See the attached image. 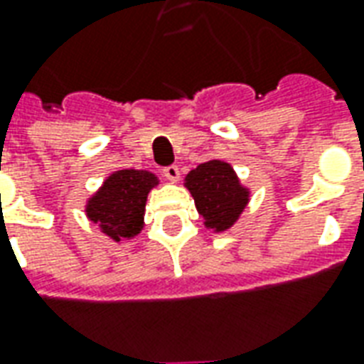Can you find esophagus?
<instances>
[{
  "label": "esophagus",
  "instance_id": "esophagus-1",
  "mask_svg": "<svg viewBox=\"0 0 364 364\" xmlns=\"http://www.w3.org/2000/svg\"><path fill=\"white\" fill-rule=\"evenodd\" d=\"M164 177L169 179V181H177V179H179V167L177 166L164 167Z\"/></svg>",
  "mask_w": 364,
  "mask_h": 364
}]
</instances>
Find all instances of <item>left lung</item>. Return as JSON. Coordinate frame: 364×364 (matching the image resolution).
Segmentation results:
<instances>
[{
    "label": "left lung",
    "instance_id": "1",
    "mask_svg": "<svg viewBox=\"0 0 364 364\" xmlns=\"http://www.w3.org/2000/svg\"><path fill=\"white\" fill-rule=\"evenodd\" d=\"M185 187L195 198L205 226L214 232L232 228L250 200V191L242 187L236 171L220 159H210L189 171Z\"/></svg>",
    "mask_w": 364,
    "mask_h": 364
}]
</instances>
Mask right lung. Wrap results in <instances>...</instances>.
<instances>
[{
    "mask_svg": "<svg viewBox=\"0 0 364 364\" xmlns=\"http://www.w3.org/2000/svg\"><path fill=\"white\" fill-rule=\"evenodd\" d=\"M156 185L158 177L150 171H114L87 200V218L114 242L130 240L142 230L146 198Z\"/></svg>",
    "mask_w": 364,
    "mask_h": 364,
    "instance_id": "add662e5",
    "label": "right lung"
}]
</instances>
